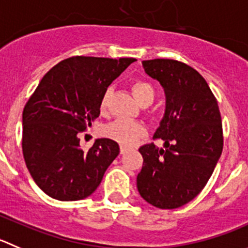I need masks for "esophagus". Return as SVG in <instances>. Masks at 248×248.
I'll return each mask as SVG.
<instances>
[{"mask_svg":"<svg viewBox=\"0 0 248 248\" xmlns=\"http://www.w3.org/2000/svg\"><path fill=\"white\" fill-rule=\"evenodd\" d=\"M126 152H127V148L124 147V145H121V147H120V153H121V154H124Z\"/></svg>","mask_w":248,"mask_h":248,"instance_id":"esophagus-1","label":"esophagus"}]
</instances>
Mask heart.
<instances>
[{
    "instance_id": "obj_1",
    "label": "heart",
    "mask_w": 248,
    "mask_h": 248,
    "mask_svg": "<svg viewBox=\"0 0 248 248\" xmlns=\"http://www.w3.org/2000/svg\"><path fill=\"white\" fill-rule=\"evenodd\" d=\"M133 94L136 99L140 104L144 101H153L154 100V89L149 83L144 80H137L132 87ZM110 93L106 92L105 95L103 96L101 100V108H105L108 105V99ZM104 133L111 140H116L124 145H132L138 142L140 138H142L145 135V127L140 122L131 121V120L120 119L116 121L111 122L104 128Z\"/></svg>"
}]
</instances>
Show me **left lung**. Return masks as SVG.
I'll use <instances>...</instances> for the list:
<instances>
[{
    "label": "left lung",
    "mask_w": 248,
    "mask_h": 248,
    "mask_svg": "<svg viewBox=\"0 0 248 248\" xmlns=\"http://www.w3.org/2000/svg\"><path fill=\"white\" fill-rule=\"evenodd\" d=\"M144 71L165 90V112L154 137L164 148H140L143 166L140 194L160 209H175L193 200L207 185L223 152L218 101L196 69L175 60H147Z\"/></svg>",
    "instance_id": "left-lung-1"
}]
</instances>
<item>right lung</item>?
I'll list each match as a JSON object with an SVG mask.
<instances>
[{"label": "right lung", "instance_id": "add662e5", "mask_svg": "<svg viewBox=\"0 0 248 248\" xmlns=\"http://www.w3.org/2000/svg\"><path fill=\"white\" fill-rule=\"evenodd\" d=\"M136 59L75 56L43 77L23 110V156L30 175L51 198L79 201L98 188L120 153L108 138L88 152L78 135L100 115L108 87Z\"/></svg>", "mask_w": 248, "mask_h": 248}]
</instances>
